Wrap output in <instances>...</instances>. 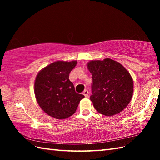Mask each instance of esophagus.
<instances>
[{
  "label": "esophagus",
  "instance_id": "obj_1",
  "mask_svg": "<svg viewBox=\"0 0 160 160\" xmlns=\"http://www.w3.org/2000/svg\"><path fill=\"white\" fill-rule=\"evenodd\" d=\"M82 94H84V95H85V97H88V95H89V92H88V90H84Z\"/></svg>",
  "mask_w": 160,
  "mask_h": 160
}]
</instances>
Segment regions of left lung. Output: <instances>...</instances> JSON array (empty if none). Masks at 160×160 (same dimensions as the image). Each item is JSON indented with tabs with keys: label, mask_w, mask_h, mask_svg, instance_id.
I'll return each instance as SVG.
<instances>
[{
	"label": "left lung",
	"mask_w": 160,
	"mask_h": 160,
	"mask_svg": "<svg viewBox=\"0 0 160 160\" xmlns=\"http://www.w3.org/2000/svg\"><path fill=\"white\" fill-rule=\"evenodd\" d=\"M88 68L92 75L90 100L99 113L113 116L128 106L133 93L131 74L118 62L110 58L91 61Z\"/></svg>",
	"instance_id": "1"
}]
</instances>
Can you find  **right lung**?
Segmentation results:
<instances>
[{
  "label": "right lung",
  "instance_id": "1",
  "mask_svg": "<svg viewBox=\"0 0 160 160\" xmlns=\"http://www.w3.org/2000/svg\"><path fill=\"white\" fill-rule=\"evenodd\" d=\"M76 61L53 62L37 74L34 94L39 107L48 116L65 119L75 112L80 101L85 96L75 92L69 74Z\"/></svg>",
  "mask_w": 160,
  "mask_h": 160
}]
</instances>
